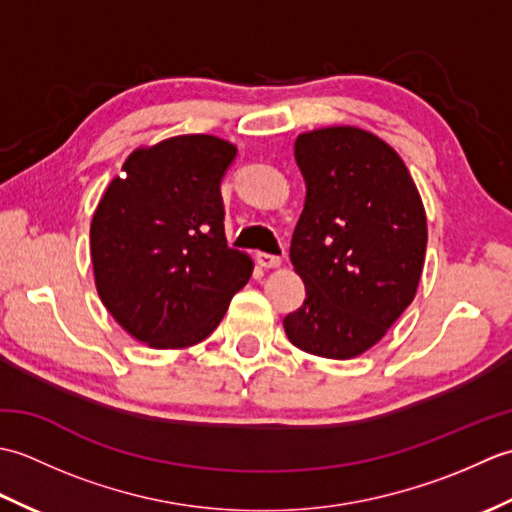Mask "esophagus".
Instances as JSON below:
<instances>
[{
    "label": "esophagus",
    "instance_id": "34e87169",
    "mask_svg": "<svg viewBox=\"0 0 512 512\" xmlns=\"http://www.w3.org/2000/svg\"><path fill=\"white\" fill-rule=\"evenodd\" d=\"M257 264L262 266V268H279L281 266V257L268 255V253H257Z\"/></svg>",
    "mask_w": 512,
    "mask_h": 512
}]
</instances>
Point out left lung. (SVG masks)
Returning a JSON list of instances; mask_svg holds the SVG:
<instances>
[{
	"instance_id": "1",
	"label": "left lung",
	"mask_w": 512,
	"mask_h": 512,
	"mask_svg": "<svg viewBox=\"0 0 512 512\" xmlns=\"http://www.w3.org/2000/svg\"><path fill=\"white\" fill-rule=\"evenodd\" d=\"M306 204L290 262L306 301L284 319L299 350L347 361L376 345L416 297L427 215L405 162L365 129L299 134Z\"/></svg>"
}]
</instances>
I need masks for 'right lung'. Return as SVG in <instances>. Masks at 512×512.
Here are the masks:
<instances>
[{
    "label": "right lung",
    "instance_id": "right-lung-1",
    "mask_svg": "<svg viewBox=\"0 0 512 512\" xmlns=\"http://www.w3.org/2000/svg\"><path fill=\"white\" fill-rule=\"evenodd\" d=\"M235 154L206 134L140 147L96 206V290L140 343L180 350L204 341L253 275V259L224 235L220 184Z\"/></svg>",
    "mask_w": 512,
    "mask_h": 512
}]
</instances>
